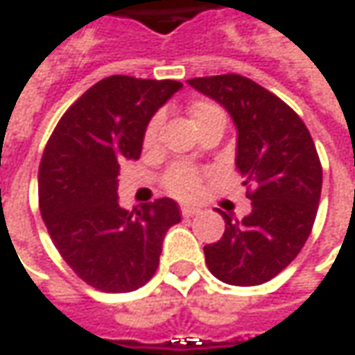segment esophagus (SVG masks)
Here are the masks:
<instances>
[{"mask_svg":"<svg viewBox=\"0 0 355 355\" xmlns=\"http://www.w3.org/2000/svg\"><path fill=\"white\" fill-rule=\"evenodd\" d=\"M180 214H182V218H194V216L200 214V209L192 208V206H182V208H180Z\"/></svg>","mask_w":355,"mask_h":355,"instance_id":"esophagus-1","label":"esophagus"}]
</instances>
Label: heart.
Listing matches in <instances>:
<instances>
[{
  "label": "heart",
  "instance_id": "b5f03b06",
  "mask_svg": "<svg viewBox=\"0 0 355 355\" xmlns=\"http://www.w3.org/2000/svg\"><path fill=\"white\" fill-rule=\"evenodd\" d=\"M188 116L192 126L196 128L198 132L202 128H206L211 124L214 120H225L223 110L209 103V101H196L188 107ZM159 128H161V116H153L149 120V124L146 128L144 134V144L146 147H153L157 144ZM202 178L204 175L198 168L190 167V165H175L165 173L163 177V188L167 190L171 196L178 198V200H190L200 192L202 188Z\"/></svg>",
  "mask_w": 355,
  "mask_h": 355
}]
</instances>
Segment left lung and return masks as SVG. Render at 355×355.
I'll use <instances>...</instances> for the list:
<instances>
[{"label":"left lung","mask_w":355,"mask_h":355,"mask_svg":"<svg viewBox=\"0 0 355 355\" xmlns=\"http://www.w3.org/2000/svg\"><path fill=\"white\" fill-rule=\"evenodd\" d=\"M188 83L227 108L237 126V171L252 211H221L225 233L204 247L209 272L231 286H260L299 254L319 209L322 167L309 130L279 96L237 73Z\"/></svg>","instance_id":"1"}]
</instances>
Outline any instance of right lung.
<instances>
[{
  "label": "right lung",
  "mask_w": 355,
  "mask_h": 355,
  "mask_svg": "<svg viewBox=\"0 0 355 355\" xmlns=\"http://www.w3.org/2000/svg\"><path fill=\"white\" fill-rule=\"evenodd\" d=\"M182 87L173 79L110 76L64 112L38 167V208L58 252L91 288L126 293L159 266L168 227L180 221L171 198L128 211L118 206L124 159H139L151 116Z\"/></svg>",
  "instance_id": "add662e5"
}]
</instances>
